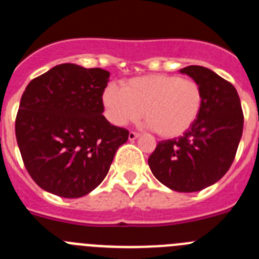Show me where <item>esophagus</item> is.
<instances>
[{"label": "esophagus", "instance_id": "1", "mask_svg": "<svg viewBox=\"0 0 259 259\" xmlns=\"http://www.w3.org/2000/svg\"><path fill=\"white\" fill-rule=\"evenodd\" d=\"M139 136H140V134H137V132L131 131V132H130V135H128V139H130V140H131V141H134V140H136V139Z\"/></svg>", "mask_w": 259, "mask_h": 259}]
</instances>
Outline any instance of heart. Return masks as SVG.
I'll return each instance as SVG.
<instances>
[{"mask_svg":"<svg viewBox=\"0 0 259 259\" xmlns=\"http://www.w3.org/2000/svg\"><path fill=\"white\" fill-rule=\"evenodd\" d=\"M102 101L113 124L122 127L143 115L159 136L172 139L188 131L197 120L203 92L192 79L154 74L132 77L122 88L110 84Z\"/></svg>","mask_w":259,"mask_h":259,"instance_id":"obj_1","label":"heart"}]
</instances>
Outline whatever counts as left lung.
Listing matches in <instances>:
<instances>
[{
	"mask_svg": "<svg viewBox=\"0 0 259 259\" xmlns=\"http://www.w3.org/2000/svg\"><path fill=\"white\" fill-rule=\"evenodd\" d=\"M187 74L202 88L197 120L178 139L159 141L148 163L153 175L176 192H197L212 185L230 170L244 127L241 102L235 87L202 66Z\"/></svg>",
	"mask_w": 259,
	"mask_h": 259,
	"instance_id": "obj_1",
	"label": "left lung"
}]
</instances>
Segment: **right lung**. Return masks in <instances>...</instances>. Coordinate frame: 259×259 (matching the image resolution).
<instances>
[{
  "label": "right lung",
  "instance_id": "add662e5",
  "mask_svg": "<svg viewBox=\"0 0 259 259\" xmlns=\"http://www.w3.org/2000/svg\"><path fill=\"white\" fill-rule=\"evenodd\" d=\"M110 72L72 63L29 81L20 98L15 136L23 163L44 191L85 196L107 175L128 130L102 115Z\"/></svg>",
  "mask_w": 259,
  "mask_h": 259
}]
</instances>
